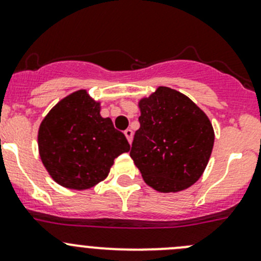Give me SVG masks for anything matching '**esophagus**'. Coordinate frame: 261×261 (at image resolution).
Returning <instances> with one entry per match:
<instances>
[{"mask_svg":"<svg viewBox=\"0 0 261 261\" xmlns=\"http://www.w3.org/2000/svg\"><path fill=\"white\" fill-rule=\"evenodd\" d=\"M125 136H126V139H127V140H128V143L131 144V141H133V136H134L133 130H130V128H127V130L125 131Z\"/></svg>","mask_w":261,"mask_h":261,"instance_id":"1","label":"esophagus"}]
</instances>
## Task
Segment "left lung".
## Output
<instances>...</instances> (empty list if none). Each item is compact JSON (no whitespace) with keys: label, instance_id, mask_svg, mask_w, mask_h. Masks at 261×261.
I'll list each match as a JSON object with an SVG mask.
<instances>
[{"label":"left lung","instance_id":"8db88e82","mask_svg":"<svg viewBox=\"0 0 261 261\" xmlns=\"http://www.w3.org/2000/svg\"><path fill=\"white\" fill-rule=\"evenodd\" d=\"M139 109L130 156L145 183L162 193L189 188L211 156L215 131L208 116L186 94L163 86L141 98Z\"/></svg>","mask_w":261,"mask_h":261}]
</instances>
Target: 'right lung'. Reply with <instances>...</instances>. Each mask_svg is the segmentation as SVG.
Returning <instances> with one entry per match:
<instances>
[{"label": "right lung", "mask_w": 261, "mask_h": 261, "mask_svg": "<svg viewBox=\"0 0 261 261\" xmlns=\"http://www.w3.org/2000/svg\"><path fill=\"white\" fill-rule=\"evenodd\" d=\"M99 111L101 102L80 89L60 99L41 121L40 159L64 188H92L106 179L116 158L130 150L125 135Z\"/></svg>", "instance_id": "obj_1"}]
</instances>
